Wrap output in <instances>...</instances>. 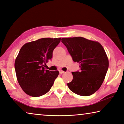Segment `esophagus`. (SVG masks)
I'll list each match as a JSON object with an SVG mask.
<instances>
[{"mask_svg":"<svg viewBox=\"0 0 124 124\" xmlns=\"http://www.w3.org/2000/svg\"><path fill=\"white\" fill-rule=\"evenodd\" d=\"M59 74H63V73L64 72V71H62V70H59Z\"/></svg>","mask_w":124,"mask_h":124,"instance_id":"1","label":"esophagus"}]
</instances>
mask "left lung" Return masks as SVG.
<instances>
[{
	"label": "left lung",
	"instance_id": "8db88e82",
	"mask_svg": "<svg viewBox=\"0 0 124 124\" xmlns=\"http://www.w3.org/2000/svg\"><path fill=\"white\" fill-rule=\"evenodd\" d=\"M75 62L80 64V70L72 72L73 78L68 83L69 88L81 96L92 95L103 84L109 67V61L104 48L97 42L83 37L62 38Z\"/></svg>",
	"mask_w": 124,
	"mask_h": 124
}]
</instances>
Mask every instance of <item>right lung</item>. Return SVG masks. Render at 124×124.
<instances>
[{
    "mask_svg": "<svg viewBox=\"0 0 124 124\" xmlns=\"http://www.w3.org/2000/svg\"><path fill=\"white\" fill-rule=\"evenodd\" d=\"M61 38H45L27 43L22 46L15 62L18 82L30 96L37 97L49 91L59 75L58 71L46 70L53 52Z\"/></svg>",
    "mask_w": 124,
    "mask_h": 124,
    "instance_id": "right-lung-1",
    "label": "right lung"
}]
</instances>
